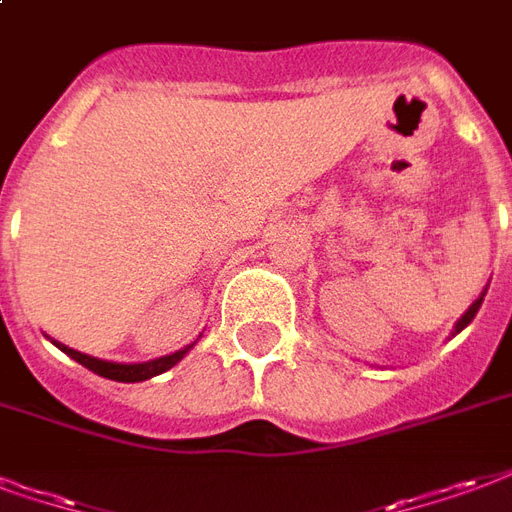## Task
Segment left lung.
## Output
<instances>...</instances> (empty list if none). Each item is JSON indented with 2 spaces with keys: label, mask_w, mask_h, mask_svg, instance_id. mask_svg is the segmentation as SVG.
Instances as JSON below:
<instances>
[{
  "label": "left lung",
  "mask_w": 512,
  "mask_h": 512,
  "mask_svg": "<svg viewBox=\"0 0 512 512\" xmlns=\"http://www.w3.org/2000/svg\"><path fill=\"white\" fill-rule=\"evenodd\" d=\"M483 297H486V291H483V294H480V299H475V302H472V305H470V310H467V313L461 315V318H459V324H456V334H459L461 329H464V326L470 324L472 318H475V313H478V310H480V305H483Z\"/></svg>",
  "instance_id": "1"
}]
</instances>
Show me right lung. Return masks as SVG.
Wrapping results in <instances>:
<instances>
[{"label": "right lung", "instance_id": "add662e5", "mask_svg": "<svg viewBox=\"0 0 512 512\" xmlns=\"http://www.w3.org/2000/svg\"><path fill=\"white\" fill-rule=\"evenodd\" d=\"M61 351L67 353L69 359H75L78 364H83L86 370L96 372V375H102L107 380H118V383H140V380H148L153 375H161V372H167L169 367H175L188 351H191V345L183 348V351L172 353V356H161L156 361H145V364H115V361H102V359H94V356H86V353L80 351H72L67 345L56 343Z\"/></svg>", "mask_w": 512, "mask_h": 512}]
</instances>
